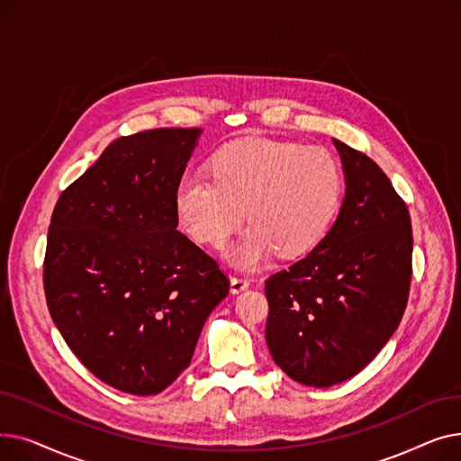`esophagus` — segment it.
Here are the masks:
<instances>
[{"label":"esophagus","mask_w":461,"mask_h":461,"mask_svg":"<svg viewBox=\"0 0 461 461\" xmlns=\"http://www.w3.org/2000/svg\"><path fill=\"white\" fill-rule=\"evenodd\" d=\"M249 285H250V282H249L247 278L231 276V280H230V292H231L233 295H237V294H243L245 289H249Z\"/></svg>","instance_id":"obj_1"}]
</instances>
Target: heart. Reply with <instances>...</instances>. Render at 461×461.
Masks as SVG:
<instances>
[{
    "instance_id": "b5f03b06",
    "label": "heart",
    "mask_w": 461,
    "mask_h": 461,
    "mask_svg": "<svg viewBox=\"0 0 461 461\" xmlns=\"http://www.w3.org/2000/svg\"><path fill=\"white\" fill-rule=\"evenodd\" d=\"M212 179L186 176L176 188L181 226L221 249L247 221L252 224L228 258L256 269L278 250L294 258L316 247L342 202V174L323 149L263 138L224 145L211 158Z\"/></svg>"
}]
</instances>
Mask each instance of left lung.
I'll return each mask as SVG.
<instances>
[{
  "label": "left lung",
  "mask_w": 461,
  "mask_h": 461,
  "mask_svg": "<svg viewBox=\"0 0 461 461\" xmlns=\"http://www.w3.org/2000/svg\"><path fill=\"white\" fill-rule=\"evenodd\" d=\"M346 196L332 228L265 284V340L301 384L342 383L368 366L398 329L411 284L413 235L403 200L365 153L332 140Z\"/></svg>",
  "instance_id": "8db88e82"
}]
</instances>
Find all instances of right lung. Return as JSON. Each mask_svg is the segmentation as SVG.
<instances>
[{
  "label": "right lung",
  "instance_id": "1",
  "mask_svg": "<svg viewBox=\"0 0 461 461\" xmlns=\"http://www.w3.org/2000/svg\"><path fill=\"white\" fill-rule=\"evenodd\" d=\"M200 136L155 129L115 140L52 212L48 310L82 365L129 394L177 379L230 292L218 263L177 231L176 188Z\"/></svg>",
  "mask_w": 461,
  "mask_h": 461
}]
</instances>
